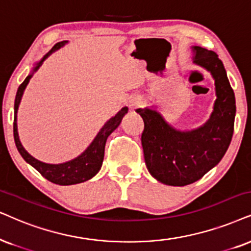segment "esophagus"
I'll list each match as a JSON object with an SVG mask.
<instances>
[{
  "instance_id": "1",
  "label": "esophagus",
  "mask_w": 251,
  "mask_h": 251,
  "mask_svg": "<svg viewBox=\"0 0 251 251\" xmlns=\"http://www.w3.org/2000/svg\"><path fill=\"white\" fill-rule=\"evenodd\" d=\"M142 103H144V100L140 96H132L128 100V107L131 110H135L139 106H141Z\"/></svg>"
}]
</instances>
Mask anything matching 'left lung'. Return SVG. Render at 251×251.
I'll return each instance as SVG.
<instances>
[{
    "instance_id": "left-lung-1",
    "label": "left lung",
    "mask_w": 251,
    "mask_h": 251,
    "mask_svg": "<svg viewBox=\"0 0 251 251\" xmlns=\"http://www.w3.org/2000/svg\"><path fill=\"white\" fill-rule=\"evenodd\" d=\"M191 50L193 63L210 72L214 80L217 100L207 122L183 131L168 123L156 106L136 110L145 123L141 144L146 167L155 179L171 186L195 183L217 166L234 132L235 95L223 61L213 50L199 46Z\"/></svg>"
}]
</instances>
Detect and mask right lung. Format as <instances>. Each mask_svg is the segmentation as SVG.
Wrapping results in <instances>:
<instances>
[{"mask_svg": "<svg viewBox=\"0 0 251 251\" xmlns=\"http://www.w3.org/2000/svg\"><path fill=\"white\" fill-rule=\"evenodd\" d=\"M67 43L68 40H63L60 41V43H56L55 45L52 47V50H49L39 61L36 62V65H34V67L32 68L30 74L26 76V78H25L23 83L18 87L14 106V138L16 147H17L18 151H20L22 157H23L30 166H32L37 171H39L46 179H49L50 182L54 184H59V185H74V184L83 183L85 180L93 178V177L96 175L98 171L100 170V167H102L103 164L104 149H105V142L107 136L118 127L120 123H122L124 116L128 112V107L124 106L115 117L110 118L105 124H104L103 127L100 129V132L97 133V135L95 136L94 140L91 141V144L85 148L84 151H82L78 156L73 158V160L67 161V162L56 164L45 163L37 160L36 157H33L32 155L27 153V151L23 147V145H22V142L20 140V135H18L17 129V111L18 107H20L24 90L28 84V82H30L31 77H32V75L40 68L43 62L45 61L52 53H54L55 50L61 49V47L65 46Z\"/></svg>", "mask_w": 251, "mask_h": 251, "instance_id": "1", "label": "right lung"}]
</instances>
